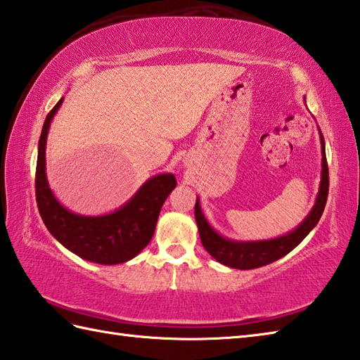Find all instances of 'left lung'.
Masks as SVG:
<instances>
[{"label": "left lung", "instance_id": "1", "mask_svg": "<svg viewBox=\"0 0 360 360\" xmlns=\"http://www.w3.org/2000/svg\"><path fill=\"white\" fill-rule=\"evenodd\" d=\"M320 143H322V174H320L319 193L316 202L312 205L311 212L307 215L300 224L292 231L280 235L277 238L271 240H257V241H236L231 240L227 236L221 235L205 218L201 209L200 198H196L195 204V218L198 224V232L204 249L217 259L218 263L233 267V269H255L269 263H274L275 259H280L289 254L290 250L297 248L307 235L314 229L319 223L320 217L325 210L326 198H328V187H330V179H328V164H326V153H325V139L323 134L319 128Z\"/></svg>", "mask_w": 360, "mask_h": 360}]
</instances>
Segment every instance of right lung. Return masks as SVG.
Segmentation results:
<instances>
[{"instance_id":"right-lung-1","label":"right lung","mask_w":360,"mask_h":360,"mask_svg":"<svg viewBox=\"0 0 360 360\" xmlns=\"http://www.w3.org/2000/svg\"><path fill=\"white\" fill-rule=\"evenodd\" d=\"M63 97L49 111L38 141L35 195L44 226L62 246L72 254L98 264H119L139 255L155 233L159 212L176 187L173 173H159L147 179L139 190L105 215H80L57 200L46 176V141Z\"/></svg>"}]
</instances>
